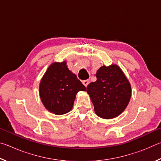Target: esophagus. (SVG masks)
<instances>
[{
	"label": "esophagus",
	"instance_id": "obj_1",
	"mask_svg": "<svg viewBox=\"0 0 161 161\" xmlns=\"http://www.w3.org/2000/svg\"><path fill=\"white\" fill-rule=\"evenodd\" d=\"M82 84H84V86H85L86 87L87 86V85L89 84V80H84L82 81Z\"/></svg>",
	"mask_w": 161,
	"mask_h": 161
}]
</instances>
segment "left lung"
I'll return each mask as SVG.
<instances>
[{
	"label": "left lung",
	"instance_id": "1",
	"mask_svg": "<svg viewBox=\"0 0 161 161\" xmlns=\"http://www.w3.org/2000/svg\"><path fill=\"white\" fill-rule=\"evenodd\" d=\"M97 81L86 86L94 111L102 119L118 116L126 108L131 96L129 81L116 64L102 66L96 73Z\"/></svg>",
	"mask_w": 161,
	"mask_h": 161
}]
</instances>
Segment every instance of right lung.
I'll return each mask as SVG.
<instances>
[{
    "instance_id": "obj_1",
    "label": "right lung",
    "mask_w": 161,
    "mask_h": 161,
    "mask_svg": "<svg viewBox=\"0 0 161 161\" xmlns=\"http://www.w3.org/2000/svg\"><path fill=\"white\" fill-rule=\"evenodd\" d=\"M80 91H86V87L69 70L66 62L51 64L40 84L43 104L48 111L58 115L72 109L76 94Z\"/></svg>"
}]
</instances>
